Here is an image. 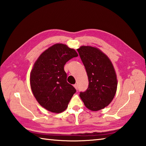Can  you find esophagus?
I'll list each match as a JSON object with an SVG mask.
<instances>
[{
	"instance_id": "obj_1",
	"label": "esophagus",
	"mask_w": 146,
	"mask_h": 146,
	"mask_svg": "<svg viewBox=\"0 0 146 146\" xmlns=\"http://www.w3.org/2000/svg\"><path fill=\"white\" fill-rule=\"evenodd\" d=\"M77 86H77V84H74V87L77 90Z\"/></svg>"
}]
</instances>
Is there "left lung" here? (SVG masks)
<instances>
[{
    "label": "left lung",
    "mask_w": 146,
    "mask_h": 146,
    "mask_svg": "<svg viewBox=\"0 0 146 146\" xmlns=\"http://www.w3.org/2000/svg\"><path fill=\"white\" fill-rule=\"evenodd\" d=\"M89 80L88 90L81 92L84 105L91 111L103 109L110 103L117 92V79L113 65L100 49L81 46L77 49Z\"/></svg>",
    "instance_id": "obj_1"
}]
</instances>
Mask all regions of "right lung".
I'll use <instances>...</instances> for the list:
<instances>
[{
	"label": "right lung",
	"instance_id": "right-lung-1",
	"mask_svg": "<svg viewBox=\"0 0 146 146\" xmlns=\"http://www.w3.org/2000/svg\"><path fill=\"white\" fill-rule=\"evenodd\" d=\"M78 54L66 44L56 43L41 53L35 62L30 73V86L40 105L53 113H61L76 90L67 82L64 67Z\"/></svg>",
	"mask_w": 146,
	"mask_h": 146
}]
</instances>
